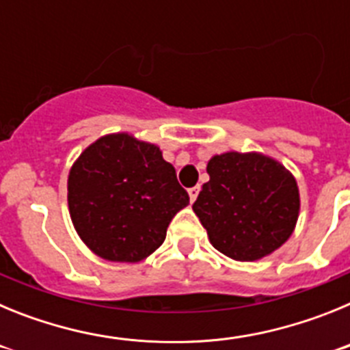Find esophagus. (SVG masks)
Here are the masks:
<instances>
[{"instance_id": "34e87169", "label": "esophagus", "mask_w": 350, "mask_h": 350, "mask_svg": "<svg viewBox=\"0 0 350 350\" xmlns=\"http://www.w3.org/2000/svg\"><path fill=\"white\" fill-rule=\"evenodd\" d=\"M200 189H202V187H200V185H194V187H191V189H189V198H191V202H194V200H196L198 194H200Z\"/></svg>"}]
</instances>
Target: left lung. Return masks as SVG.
Here are the masks:
<instances>
[{"instance_id":"8db88e82","label":"left lung","mask_w":350,"mask_h":350,"mask_svg":"<svg viewBox=\"0 0 350 350\" xmlns=\"http://www.w3.org/2000/svg\"><path fill=\"white\" fill-rule=\"evenodd\" d=\"M193 210L219 252L258 261L282 247L295 231L299 191L293 173L261 152H224L206 165Z\"/></svg>"}]
</instances>
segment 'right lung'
Listing matches in <instances>:
<instances>
[{
    "mask_svg": "<svg viewBox=\"0 0 350 350\" xmlns=\"http://www.w3.org/2000/svg\"><path fill=\"white\" fill-rule=\"evenodd\" d=\"M189 194L161 148L128 133L89 145L68 175V208L82 242L113 262L144 261Z\"/></svg>",
    "mask_w": 350,
    "mask_h": 350,
    "instance_id": "add662e5",
    "label": "right lung"
}]
</instances>
